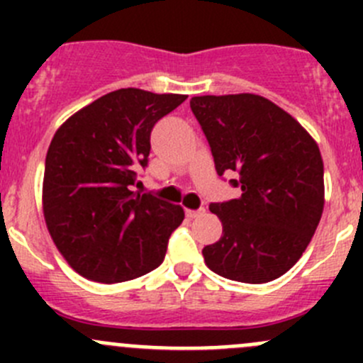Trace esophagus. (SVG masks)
Segmentation results:
<instances>
[{
    "mask_svg": "<svg viewBox=\"0 0 363 363\" xmlns=\"http://www.w3.org/2000/svg\"><path fill=\"white\" fill-rule=\"evenodd\" d=\"M205 214V208L200 207V208H186V216L188 218H199V216H203Z\"/></svg>",
    "mask_w": 363,
    "mask_h": 363,
    "instance_id": "1",
    "label": "esophagus"
}]
</instances>
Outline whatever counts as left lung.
<instances>
[{
  "mask_svg": "<svg viewBox=\"0 0 363 363\" xmlns=\"http://www.w3.org/2000/svg\"><path fill=\"white\" fill-rule=\"evenodd\" d=\"M219 175L242 195L208 205L223 223L202 255L218 276L262 284L286 274L313 239L323 212V160L298 123L258 94L189 101Z\"/></svg>",
  "mask_w": 363,
  "mask_h": 363,
  "instance_id": "left-lung-1",
  "label": "left lung"
}]
</instances>
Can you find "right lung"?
Wrapping results in <instances>:
<instances>
[{
    "label": "right lung",
    "instance_id": "add662e5",
    "mask_svg": "<svg viewBox=\"0 0 363 363\" xmlns=\"http://www.w3.org/2000/svg\"><path fill=\"white\" fill-rule=\"evenodd\" d=\"M184 94L117 89L56 131L43 174V214L54 244L80 276L112 284L161 265L181 205L133 191L149 163L151 131Z\"/></svg>",
    "mask_w": 363,
    "mask_h": 363
}]
</instances>
